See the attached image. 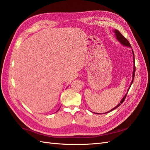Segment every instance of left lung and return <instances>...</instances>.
I'll return each instance as SVG.
<instances>
[{"label": "left lung", "mask_w": 150, "mask_h": 150, "mask_svg": "<svg viewBox=\"0 0 150 150\" xmlns=\"http://www.w3.org/2000/svg\"><path fill=\"white\" fill-rule=\"evenodd\" d=\"M115 33L116 37H117V39H118V40L120 42V43H121L122 45H124V46H127V47H131V45H130V43H129V42L128 41V40H127V39L126 38H124V36H123V35H122V33H121L120 32L118 31V30H115ZM132 52H133V62H134V67H133V79H132V81H131V84H132V83H133V79H134V78H135V56H134V52H133V50H132ZM131 85H130V87H131ZM130 87H129V88H130ZM129 88H128V91H129ZM128 91H127V92H128ZM127 93H126V95H125V96H124L123 98L122 99V100L120 101V103H118V104L117 106H116L115 108H114L113 109H111V111H109V112L111 111H112V110L115 109L116 108H118V107L121 105V103H123V102H124V101L125 100V99H126V96H127ZM105 113H107V112H105Z\"/></svg>", "instance_id": "1"}]
</instances>
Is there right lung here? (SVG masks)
Returning a JSON list of instances; mask_svg holds the SVG:
<instances>
[{"mask_svg": "<svg viewBox=\"0 0 150 150\" xmlns=\"http://www.w3.org/2000/svg\"><path fill=\"white\" fill-rule=\"evenodd\" d=\"M58 110H59V109H58Z\"/></svg>", "mask_w": 150, "mask_h": 150, "instance_id": "right-lung-1", "label": "right lung"}]
</instances>
